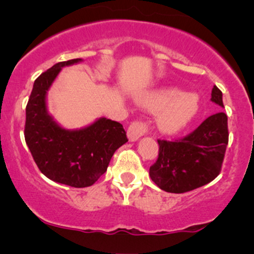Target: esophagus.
Wrapping results in <instances>:
<instances>
[{"instance_id":"34e87169","label":"esophagus","mask_w":254,"mask_h":254,"mask_svg":"<svg viewBox=\"0 0 254 254\" xmlns=\"http://www.w3.org/2000/svg\"><path fill=\"white\" fill-rule=\"evenodd\" d=\"M148 132V125L142 121H133L127 127V137L130 141H137L141 136Z\"/></svg>"}]
</instances>
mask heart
Listing matches in <instances>:
<instances>
[{"label": "heart", "mask_w": 254, "mask_h": 254, "mask_svg": "<svg viewBox=\"0 0 254 254\" xmlns=\"http://www.w3.org/2000/svg\"><path fill=\"white\" fill-rule=\"evenodd\" d=\"M137 101L149 111H161L157 124L166 132L184 129L194 118L199 106L196 95L179 93L174 88L150 90L142 94Z\"/></svg>", "instance_id": "1"}]
</instances>
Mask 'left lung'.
<instances>
[{
	"mask_svg": "<svg viewBox=\"0 0 254 254\" xmlns=\"http://www.w3.org/2000/svg\"><path fill=\"white\" fill-rule=\"evenodd\" d=\"M211 101L223 107L222 92L216 86ZM228 137V118L218 112L185 137L157 139L159 155L149 168L151 180L171 193H184L212 182L222 168Z\"/></svg>",
	"mask_w": 254,
	"mask_h": 254,
	"instance_id": "obj_1",
	"label": "left lung"
}]
</instances>
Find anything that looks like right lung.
I'll use <instances>...</instances> for the list:
<instances>
[{
    "mask_svg": "<svg viewBox=\"0 0 254 254\" xmlns=\"http://www.w3.org/2000/svg\"><path fill=\"white\" fill-rule=\"evenodd\" d=\"M81 58L60 62L34 81L26 106L25 141L34 162L54 182L87 188L106 172L115 151L127 142L123 125L100 118L89 127L69 131L52 121L46 111V92L63 66Z\"/></svg>",
    "mask_w": 254,
    "mask_h": 254,
    "instance_id": "1",
    "label": "right lung"
}]
</instances>
